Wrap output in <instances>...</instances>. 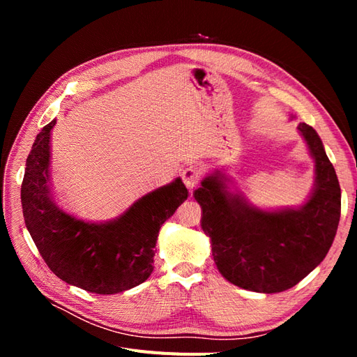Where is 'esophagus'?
<instances>
[{
    "instance_id": "1",
    "label": "esophagus",
    "mask_w": 357,
    "mask_h": 357,
    "mask_svg": "<svg viewBox=\"0 0 357 357\" xmlns=\"http://www.w3.org/2000/svg\"><path fill=\"white\" fill-rule=\"evenodd\" d=\"M181 178H183V181H185V185L189 189H193L202 178V169L197 165H190L186 169H183Z\"/></svg>"
}]
</instances>
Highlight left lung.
Here are the masks:
<instances>
[{
  "label": "left lung",
  "instance_id": "1",
  "mask_svg": "<svg viewBox=\"0 0 357 357\" xmlns=\"http://www.w3.org/2000/svg\"><path fill=\"white\" fill-rule=\"evenodd\" d=\"M316 160V186L299 210L262 211L226 190L219 176L201 181L193 197L202 208L214 262L232 284L277 294L298 284L333 243L341 215V189L333 165L312 126L298 125Z\"/></svg>",
  "mask_w": 357,
  "mask_h": 357
}]
</instances>
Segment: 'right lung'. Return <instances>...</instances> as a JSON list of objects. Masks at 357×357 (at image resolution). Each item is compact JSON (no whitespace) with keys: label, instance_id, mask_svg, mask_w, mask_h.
Wrapping results in <instances>:
<instances>
[{"label":"right lung","instance_id":"add662e5","mask_svg":"<svg viewBox=\"0 0 357 357\" xmlns=\"http://www.w3.org/2000/svg\"><path fill=\"white\" fill-rule=\"evenodd\" d=\"M52 121L37 135L26 159L20 189L26 228L50 271L63 282L92 294L113 295L132 289L153 271L160 226L188 189L177 178L138 199L121 218L92 223L63 210L49 183Z\"/></svg>","mask_w":357,"mask_h":357}]
</instances>
